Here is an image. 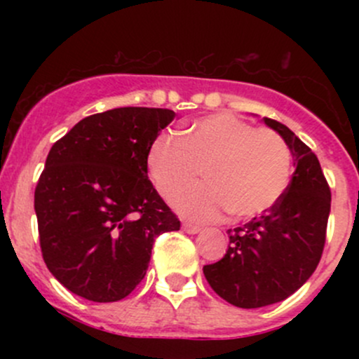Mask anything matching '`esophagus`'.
<instances>
[{
	"mask_svg": "<svg viewBox=\"0 0 359 359\" xmlns=\"http://www.w3.org/2000/svg\"><path fill=\"white\" fill-rule=\"evenodd\" d=\"M182 229L187 234H197L201 231V228L199 226H194V224H191V222H184L182 224Z\"/></svg>",
	"mask_w": 359,
	"mask_h": 359,
	"instance_id": "1",
	"label": "esophagus"
}]
</instances>
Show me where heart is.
<instances>
[{
    "instance_id": "b5f03b06",
    "label": "heart",
    "mask_w": 359,
    "mask_h": 359,
    "mask_svg": "<svg viewBox=\"0 0 359 359\" xmlns=\"http://www.w3.org/2000/svg\"><path fill=\"white\" fill-rule=\"evenodd\" d=\"M148 170L165 201L192 185L203 172V185L175 201L185 217L216 221L231 212L251 219L282 199L292 175L287 143L270 130H255L228 113L196 121L185 137L163 133L148 151Z\"/></svg>"
}]
</instances>
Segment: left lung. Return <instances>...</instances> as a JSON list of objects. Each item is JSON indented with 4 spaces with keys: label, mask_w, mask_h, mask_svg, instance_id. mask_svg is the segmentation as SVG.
Returning a JSON list of instances; mask_svg holds the SVG:
<instances>
[{
    "label": "left lung",
    "mask_w": 359,
    "mask_h": 359,
    "mask_svg": "<svg viewBox=\"0 0 359 359\" xmlns=\"http://www.w3.org/2000/svg\"><path fill=\"white\" fill-rule=\"evenodd\" d=\"M263 121L287 143L294 175L273 208L228 229L226 255L203 269L212 290L241 309L282 302L311 278L323 255L331 212V191L314 151L282 123Z\"/></svg>",
    "instance_id": "obj_1"
}]
</instances>
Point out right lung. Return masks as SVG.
<instances>
[{"instance_id": "1", "label": "right lung", "mask_w": 359, "mask_h": 359, "mask_svg": "<svg viewBox=\"0 0 359 359\" xmlns=\"http://www.w3.org/2000/svg\"><path fill=\"white\" fill-rule=\"evenodd\" d=\"M175 113L116 108L53 143L35 189L40 248L72 294L116 302L142 282L155 238L180 221L148 180V151Z\"/></svg>"}]
</instances>
